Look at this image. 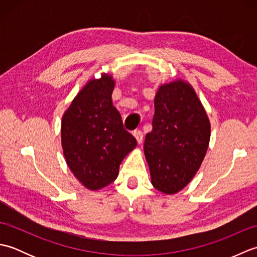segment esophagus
Wrapping results in <instances>:
<instances>
[{"instance_id": "34e87169", "label": "esophagus", "mask_w": 257, "mask_h": 257, "mask_svg": "<svg viewBox=\"0 0 257 257\" xmlns=\"http://www.w3.org/2000/svg\"><path fill=\"white\" fill-rule=\"evenodd\" d=\"M134 136H135V138L137 139V143H138L139 145L143 144V141H144V134H143V132H141V130H135Z\"/></svg>"}]
</instances>
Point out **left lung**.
I'll list each match as a JSON object with an SVG mask.
<instances>
[{
    "mask_svg": "<svg viewBox=\"0 0 257 257\" xmlns=\"http://www.w3.org/2000/svg\"><path fill=\"white\" fill-rule=\"evenodd\" d=\"M210 135L209 118L190 84L176 80L160 86L144 145L152 185L166 194L182 190L199 170Z\"/></svg>",
    "mask_w": 257,
    "mask_h": 257,
    "instance_id": "left-lung-1",
    "label": "left lung"
}]
</instances>
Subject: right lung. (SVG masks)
Returning <instances> with one entry per match:
<instances>
[{
  "mask_svg": "<svg viewBox=\"0 0 257 257\" xmlns=\"http://www.w3.org/2000/svg\"><path fill=\"white\" fill-rule=\"evenodd\" d=\"M113 87L114 80L106 74L89 80L63 116L65 159L74 176L89 190L113 182L122 159L137 146L112 105Z\"/></svg>",
  "mask_w": 257,
  "mask_h": 257,
  "instance_id": "add662e5",
  "label": "right lung"
}]
</instances>
